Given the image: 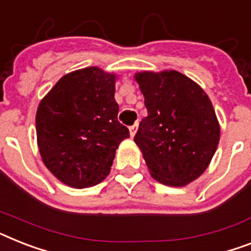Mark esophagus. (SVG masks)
<instances>
[{
  "instance_id": "obj_1",
  "label": "esophagus",
  "mask_w": 251,
  "mask_h": 251,
  "mask_svg": "<svg viewBox=\"0 0 251 251\" xmlns=\"http://www.w3.org/2000/svg\"><path fill=\"white\" fill-rule=\"evenodd\" d=\"M136 129H138V124H134V125H132V126H130V127H129V130H130V135H131V136L135 135Z\"/></svg>"
}]
</instances>
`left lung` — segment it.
<instances>
[{
    "label": "left lung",
    "mask_w": 251,
    "mask_h": 251,
    "mask_svg": "<svg viewBox=\"0 0 251 251\" xmlns=\"http://www.w3.org/2000/svg\"><path fill=\"white\" fill-rule=\"evenodd\" d=\"M148 116L134 142L151 176L183 187L207 169L217 151L221 126L202 87L178 71L135 73Z\"/></svg>",
    "instance_id": "left-lung-1"
}]
</instances>
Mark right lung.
<instances>
[{
	"label": "right lung",
	"mask_w": 251,
	"mask_h": 251,
	"mask_svg": "<svg viewBox=\"0 0 251 251\" xmlns=\"http://www.w3.org/2000/svg\"><path fill=\"white\" fill-rule=\"evenodd\" d=\"M115 73L98 67L67 73L40 101L36 113L37 146L45 166L73 188L105 179L116 150L129 138L117 120Z\"/></svg>",
	"instance_id": "right-lung-1"
}]
</instances>
